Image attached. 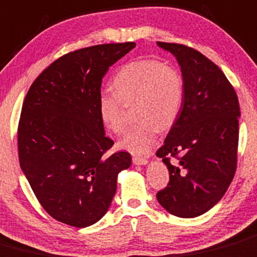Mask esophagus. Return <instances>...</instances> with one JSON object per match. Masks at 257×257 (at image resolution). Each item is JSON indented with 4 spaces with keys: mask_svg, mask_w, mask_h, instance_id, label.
Instances as JSON below:
<instances>
[{
    "mask_svg": "<svg viewBox=\"0 0 257 257\" xmlns=\"http://www.w3.org/2000/svg\"><path fill=\"white\" fill-rule=\"evenodd\" d=\"M133 163L137 164V166H143V164L148 163V159H147L146 157L134 156V157H133Z\"/></svg>",
    "mask_w": 257,
    "mask_h": 257,
    "instance_id": "1",
    "label": "esophagus"
}]
</instances>
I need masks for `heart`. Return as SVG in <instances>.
Here are the masks:
<instances>
[{
	"label": "heart",
	"mask_w": 257,
	"mask_h": 257,
	"mask_svg": "<svg viewBox=\"0 0 257 257\" xmlns=\"http://www.w3.org/2000/svg\"><path fill=\"white\" fill-rule=\"evenodd\" d=\"M116 91L101 90L99 115L110 132L124 131L123 103L137 100L134 114L139 120L129 128L119 146L132 153H147L162 128L178 118L183 101V80L177 69L154 59H141L123 66L114 78Z\"/></svg>",
	"instance_id": "1"
}]
</instances>
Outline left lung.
I'll use <instances>...</instances> for the list:
<instances>
[{
  "instance_id": "8db88e82",
  "label": "left lung",
  "mask_w": 257,
  "mask_h": 257,
  "mask_svg": "<svg viewBox=\"0 0 257 257\" xmlns=\"http://www.w3.org/2000/svg\"><path fill=\"white\" fill-rule=\"evenodd\" d=\"M157 45L176 56L183 78L181 111L157 151L169 171V183L157 200L177 217H197L218 203L235 176L238 99L221 69L200 51Z\"/></svg>"
}]
</instances>
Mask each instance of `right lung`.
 <instances>
[{"label":"right lung","instance_id":"add662e5","mask_svg":"<svg viewBox=\"0 0 257 257\" xmlns=\"http://www.w3.org/2000/svg\"><path fill=\"white\" fill-rule=\"evenodd\" d=\"M136 42L69 52L30 86L17 131L19 159L35 196L55 220L88 227L106 213L128 152L108 154L98 98L104 75Z\"/></svg>","mask_w":257,"mask_h":257}]
</instances>
